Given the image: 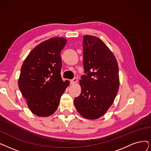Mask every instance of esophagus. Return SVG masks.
Returning a JSON list of instances; mask_svg holds the SVG:
<instances>
[{"instance_id": "obj_1", "label": "esophagus", "mask_w": 151, "mask_h": 151, "mask_svg": "<svg viewBox=\"0 0 151 151\" xmlns=\"http://www.w3.org/2000/svg\"><path fill=\"white\" fill-rule=\"evenodd\" d=\"M77 78H74L73 79H72V80H70V83H71V84H74V83H76L77 82Z\"/></svg>"}]
</instances>
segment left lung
I'll use <instances>...</instances> for the list:
<instances>
[{
    "mask_svg": "<svg viewBox=\"0 0 151 151\" xmlns=\"http://www.w3.org/2000/svg\"><path fill=\"white\" fill-rule=\"evenodd\" d=\"M83 55L86 74L81 76L82 91L74 99V105L82 116L95 119L104 115L116 97L118 66L109 48L94 36H83Z\"/></svg>",
    "mask_w": 151,
    "mask_h": 151,
    "instance_id": "obj_1",
    "label": "left lung"
}]
</instances>
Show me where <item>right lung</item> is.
<instances>
[{
  "mask_svg": "<svg viewBox=\"0 0 151 151\" xmlns=\"http://www.w3.org/2000/svg\"><path fill=\"white\" fill-rule=\"evenodd\" d=\"M66 42L62 37L42 42L29 53L22 66L19 87L36 115L47 116L55 113L69 85L61 76V52Z\"/></svg>",
  "mask_w": 151,
  "mask_h": 151,
  "instance_id": "add662e5",
  "label": "right lung"
}]
</instances>
